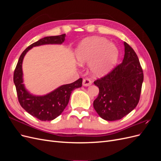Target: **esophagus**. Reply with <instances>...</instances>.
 Returning <instances> with one entry per match:
<instances>
[{
    "label": "esophagus",
    "instance_id": "1",
    "mask_svg": "<svg viewBox=\"0 0 161 161\" xmlns=\"http://www.w3.org/2000/svg\"><path fill=\"white\" fill-rule=\"evenodd\" d=\"M92 84V81L89 79H85L82 80V85L85 86H90Z\"/></svg>",
    "mask_w": 161,
    "mask_h": 161
}]
</instances>
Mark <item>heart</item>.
Returning <instances> with one entry per match:
<instances>
[{
    "mask_svg": "<svg viewBox=\"0 0 161 161\" xmlns=\"http://www.w3.org/2000/svg\"><path fill=\"white\" fill-rule=\"evenodd\" d=\"M119 52L113 43L105 38H86L78 46L76 58L80 64H91L92 75L101 77L109 73L118 60Z\"/></svg>",
    "mask_w": 161,
    "mask_h": 161,
    "instance_id": "obj_1",
    "label": "heart"
}]
</instances>
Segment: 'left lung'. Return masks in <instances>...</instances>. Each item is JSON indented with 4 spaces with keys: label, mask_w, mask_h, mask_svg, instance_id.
<instances>
[{
    "label": "left lung",
    "mask_w": 161,
    "mask_h": 161,
    "mask_svg": "<svg viewBox=\"0 0 161 161\" xmlns=\"http://www.w3.org/2000/svg\"><path fill=\"white\" fill-rule=\"evenodd\" d=\"M122 63L94 84L99 93L93 102L97 113L107 121L120 119L137 106L142 90L144 75L138 56L124 42Z\"/></svg>",
    "instance_id": "obj_1"
}]
</instances>
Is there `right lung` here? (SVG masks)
Segmentation results:
<instances>
[{
    "label": "right lung",
    "instance_id": "1",
    "mask_svg": "<svg viewBox=\"0 0 161 161\" xmlns=\"http://www.w3.org/2000/svg\"><path fill=\"white\" fill-rule=\"evenodd\" d=\"M65 37L66 34L45 37L32 43L21 53L14 72L13 81L16 86L19 103L27 113L41 121L53 120L62 113L69 103L72 91L82 86V79L80 78L70 84L62 85L47 95H33L26 90L23 84V58L33 47L45 44H62L65 40Z\"/></svg>",
    "mask_w": 161,
    "mask_h": 161
}]
</instances>
